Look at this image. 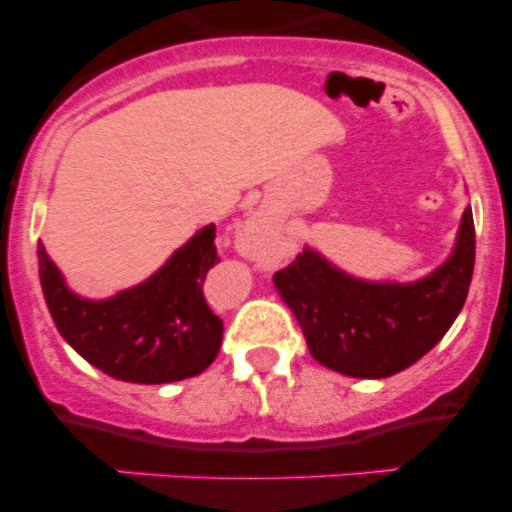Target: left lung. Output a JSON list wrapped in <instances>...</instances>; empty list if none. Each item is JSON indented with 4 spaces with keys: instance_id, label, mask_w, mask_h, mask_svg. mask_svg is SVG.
<instances>
[{
    "instance_id": "obj_1",
    "label": "left lung",
    "mask_w": 512,
    "mask_h": 512,
    "mask_svg": "<svg viewBox=\"0 0 512 512\" xmlns=\"http://www.w3.org/2000/svg\"><path fill=\"white\" fill-rule=\"evenodd\" d=\"M474 271L472 210L461 217L451 259L413 284H374L305 251L274 274L312 359L346 377L382 379L408 369L446 336L467 300Z\"/></svg>"
}]
</instances>
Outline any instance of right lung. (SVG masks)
<instances>
[{"instance_id": "add662e5", "label": "right lung", "mask_w": 512, "mask_h": 512, "mask_svg": "<svg viewBox=\"0 0 512 512\" xmlns=\"http://www.w3.org/2000/svg\"><path fill=\"white\" fill-rule=\"evenodd\" d=\"M215 225H207L148 282L110 300H81L38 243L40 284L58 333L92 366L135 384H166L205 372L223 343V320L202 295L217 264Z\"/></svg>"}]
</instances>
